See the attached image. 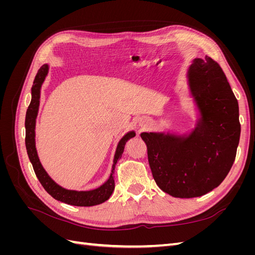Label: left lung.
Returning <instances> with one entry per match:
<instances>
[{"label":"left lung","mask_w":255,"mask_h":255,"mask_svg":"<svg viewBox=\"0 0 255 255\" xmlns=\"http://www.w3.org/2000/svg\"><path fill=\"white\" fill-rule=\"evenodd\" d=\"M192 96L201 113L188 137L141 133L157 186L175 198L201 197L226 179L241 137L238 102L225 72L211 57L188 70Z\"/></svg>","instance_id":"left-lung-1"}]
</instances>
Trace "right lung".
Returning <instances> with one entry per match:
<instances>
[{"label":"right lung","instance_id":"1","mask_svg":"<svg viewBox=\"0 0 255 255\" xmlns=\"http://www.w3.org/2000/svg\"><path fill=\"white\" fill-rule=\"evenodd\" d=\"M49 67L48 65H43L39 70H38L35 80L32 86V101L29 103L28 109L26 111L25 116V146L27 151V155L33 165L34 171L38 180L41 183L45 191L51 195L54 199L58 200L67 204L74 205V206H94L101 204L109 200L112 196L115 189V167L119 158L122 156L123 150L127 141L130 138L135 136L134 132H128L122 139L119 141L117 150H116L114 165L112 169V173L110 179L107 180L102 186H100L97 189L89 190V191H75V190H68L65 189L59 185L54 182L51 177L45 172L40 160L38 158L36 146H35V125H36V117L38 113V107H39V99H40V88L41 85L45 79V75L48 74Z\"/></svg>","mask_w":255,"mask_h":255}]
</instances>
